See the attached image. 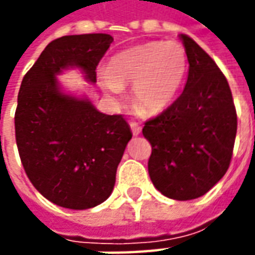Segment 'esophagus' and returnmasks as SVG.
<instances>
[{"instance_id":"1","label":"esophagus","mask_w":255,"mask_h":255,"mask_svg":"<svg viewBox=\"0 0 255 255\" xmlns=\"http://www.w3.org/2000/svg\"><path fill=\"white\" fill-rule=\"evenodd\" d=\"M129 127H131V131H132V133L136 136V135H139V133L142 132V127L139 126L138 123H129Z\"/></svg>"}]
</instances>
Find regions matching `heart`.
<instances>
[{
	"instance_id": "obj_1",
	"label": "heart",
	"mask_w": 255,
	"mask_h": 255,
	"mask_svg": "<svg viewBox=\"0 0 255 255\" xmlns=\"http://www.w3.org/2000/svg\"><path fill=\"white\" fill-rule=\"evenodd\" d=\"M188 69L187 54L177 42H149L117 53L101 82L112 94L131 86V101L147 113H158L171 104Z\"/></svg>"
}]
</instances>
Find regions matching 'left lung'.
Here are the masks:
<instances>
[{
	"label": "left lung",
	"instance_id": "8db88e82",
	"mask_svg": "<svg viewBox=\"0 0 255 255\" xmlns=\"http://www.w3.org/2000/svg\"><path fill=\"white\" fill-rule=\"evenodd\" d=\"M187 60V83L169 108L144 123L151 144L149 175L165 197H202L230 166L236 111L230 84L213 58L188 35H180Z\"/></svg>",
	"mask_w": 255,
	"mask_h": 255
}]
</instances>
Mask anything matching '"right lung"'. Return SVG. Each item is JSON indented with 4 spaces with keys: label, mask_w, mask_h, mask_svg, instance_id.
<instances>
[{
    "label": "right lung",
    "mask_w": 255,
    "mask_h": 255,
    "mask_svg": "<svg viewBox=\"0 0 255 255\" xmlns=\"http://www.w3.org/2000/svg\"><path fill=\"white\" fill-rule=\"evenodd\" d=\"M112 42L109 34L54 39L20 86L14 113L20 160L34 187L61 208L83 210L106 201L132 138L122 115L101 113L89 98L65 94L56 79L79 68L95 83L97 65Z\"/></svg>",
    "instance_id": "add662e5"
}]
</instances>
